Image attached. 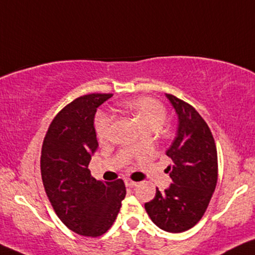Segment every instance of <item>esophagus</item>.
<instances>
[{
    "mask_svg": "<svg viewBox=\"0 0 255 255\" xmlns=\"http://www.w3.org/2000/svg\"><path fill=\"white\" fill-rule=\"evenodd\" d=\"M137 184H138L137 182H133V181H131V180H125V185H127V187L133 188V187H136Z\"/></svg>",
    "mask_w": 255,
    "mask_h": 255,
    "instance_id": "1",
    "label": "esophagus"
}]
</instances>
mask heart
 <instances>
[{
  "label": "heart",
  "mask_w": 255,
  "mask_h": 255,
  "mask_svg": "<svg viewBox=\"0 0 255 255\" xmlns=\"http://www.w3.org/2000/svg\"><path fill=\"white\" fill-rule=\"evenodd\" d=\"M128 110L133 113L134 117L142 124L144 132H153L162 127L166 118V110L161 103L152 98L132 99L125 104ZM112 118L105 113H100L96 119V132L99 142H106L111 131Z\"/></svg>",
  "instance_id": "obj_1"
}]
</instances>
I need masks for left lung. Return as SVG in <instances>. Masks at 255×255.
<instances>
[{
    "label": "left lung",
    "instance_id": "1",
    "mask_svg": "<svg viewBox=\"0 0 255 255\" xmlns=\"http://www.w3.org/2000/svg\"><path fill=\"white\" fill-rule=\"evenodd\" d=\"M177 115L174 142L166 150L172 164L166 168L172 183L164 191L156 188L153 200L144 204L157 227L181 233L202 218L218 182V152L208 125L193 106L165 94Z\"/></svg>",
    "mask_w": 255,
    "mask_h": 255
}]
</instances>
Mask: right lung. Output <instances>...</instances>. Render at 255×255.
I'll use <instances>...</instances> for the list:
<instances>
[{"label":"right lung","instance_id":"1","mask_svg":"<svg viewBox=\"0 0 255 255\" xmlns=\"http://www.w3.org/2000/svg\"><path fill=\"white\" fill-rule=\"evenodd\" d=\"M111 97L87 94L65 106L49 125L41 150L43 187L56 215L71 231L85 237L106 233L127 195L123 180L97 181L89 170L98 149L97 109Z\"/></svg>","mask_w":255,"mask_h":255}]
</instances>
